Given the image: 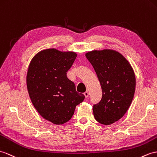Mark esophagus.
I'll list each match as a JSON object with an SVG mask.
<instances>
[{"instance_id": "1", "label": "esophagus", "mask_w": 157, "mask_h": 157, "mask_svg": "<svg viewBox=\"0 0 157 157\" xmlns=\"http://www.w3.org/2000/svg\"><path fill=\"white\" fill-rule=\"evenodd\" d=\"M84 94H85V96L86 98H88V97H89V93L88 91H86L85 93H84Z\"/></svg>"}]
</instances>
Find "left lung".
Returning <instances> with one entry per match:
<instances>
[{
  "mask_svg": "<svg viewBox=\"0 0 157 157\" xmlns=\"http://www.w3.org/2000/svg\"><path fill=\"white\" fill-rule=\"evenodd\" d=\"M85 56L102 91L101 101L93 106L94 117L99 123L111 124L124 115L131 104L136 86L135 72L124 56L114 50H95Z\"/></svg>",
  "mask_w": 157,
  "mask_h": 157,
  "instance_id": "8db88e82",
  "label": "left lung"
}]
</instances>
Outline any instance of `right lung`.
Listing matches in <instances>:
<instances>
[{
  "label": "right lung",
  "instance_id": "add662e5",
  "mask_svg": "<svg viewBox=\"0 0 157 157\" xmlns=\"http://www.w3.org/2000/svg\"><path fill=\"white\" fill-rule=\"evenodd\" d=\"M76 56L75 52L48 48L38 52L30 63L26 75L30 98L41 117L53 124L68 122L85 99L67 76Z\"/></svg>",
  "mask_w": 157,
  "mask_h": 157
}]
</instances>
